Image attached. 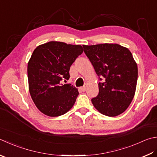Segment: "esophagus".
<instances>
[{"instance_id":"esophagus-1","label":"esophagus","mask_w":157,"mask_h":157,"mask_svg":"<svg viewBox=\"0 0 157 157\" xmlns=\"http://www.w3.org/2000/svg\"><path fill=\"white\" fill-rule=\"evenodd\" d=\"M86 88H87V86H86V85H85V86H83V87H80L79 90H81L82 91H85V90H86Z\"/></svg>"}]
</instances>
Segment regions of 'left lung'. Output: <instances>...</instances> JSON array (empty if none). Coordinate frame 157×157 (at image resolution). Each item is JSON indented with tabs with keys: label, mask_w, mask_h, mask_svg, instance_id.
<instances>
[{
	"label": "left lung",
	"mask_w": 157,
	"mask_h": 157,
	"mask_svg": "<svg viewBox=\"0 0 157 157\" xmlns=\"http://www.w3.org/2000/svg\"><path fill=\"white\" fill-rule=\"evenodd\" d=\"M100 81L91 102L100 113L115 117L131 104L137 86V65L129 50L117 44L83 45Z\"/></svg>",
	"instance_id": "1"
}]
</instances>
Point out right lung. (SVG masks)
I'll return each mask as SVG.
<instances>
[{"label":"right lung","instance_id":"1","mask_svg":"<svg viewBox=\"0 0 157 157\" xmlns=\"http://www.w3.org/2000/svg\"><path fill=\"white\" fill-rule=\"evenodd\" d=\"M83 52L81 45L49 42L34 50L28 63L29 92L39 110L57 117L72 107L78 95L71 84L61 82L70 78V68Z\"/></svg>","mask_w":157,"mask_h":157}]
</instances>
